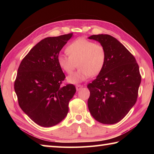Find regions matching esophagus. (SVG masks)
Masks as SVG:
<instances>
[{
    "label": "esophagus",
    "mask_w": 154,
    "mask_h": 154,
    "mask_svg": "<svg viewBox=\"0 0 154 154\" xmlns=\"http://www.w3.org/2000/svg\"><path fill=\"white\" fill-rule=\"evenodd\" d=\"M82 87H83V85H76V90L77 91H79V90L82 89Z\"/></svg>",
    "instance_id": "obj_1"
}]
</instances>
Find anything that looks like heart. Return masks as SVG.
I'll return each instance as SVG.
<instances>
[{"label": "heart", "mask_w": 154, "mask_h": 154, "mask_svg": "<svg viewBox=\"0 0 154 154\" xmlns=\"http://www.w3.org/2000/svg\"><path fill=\"white\" fill-rule=\"evenodd\" d=\"M67 55L60 54L57 63L67 74L73 73L77 65V72L67 77L71 83L77 84L88 77L99 75L105 64L106 51L102 44L80 38L72 42L66 48Z\"/></svg>", "instance_id": "obj_1"}]
</instances>
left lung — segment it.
Wrapping results in <instances>:
<instances>
[{
	"label": "left lung",
	"mask_w": 154,
	"mask_h": 154,
	"mask_svg": "<svg viewBox=\"0 0 154 154\" xmlns=\"http://www.w3.org/2000/svg\"><path fill=\"white\" fill-rule=\"evenodd\" d=\"M105 48L106 60L100 73L88 84V108L98 122H119L134 105L141 83L139 66L133 55L115 38L108 34L88 38Z\"/></svg>",
	"instance_id": "1"
}]
</instances>
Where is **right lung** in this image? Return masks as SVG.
<instances>
[{
  "label": "right lung",
  "mask_w": 154,
  "mask_h": 154,
  "mask_svg": "<svg viewBox=\"0 0 154 154\" xmlns=\"http://www.w3.org/2000/svg\"><path fill=\"white\" fill-rule=\"evenodd\" d=\"M73 34L45 38L31 49L21 61L14 81L20 107L38 125L50 127L63 120L69 102L76 92L68 84L57 63L60 51Z\"/></svg>",
  "instance_id": "obj_1"
}]
</instances>
